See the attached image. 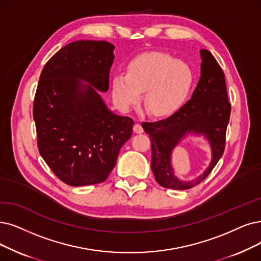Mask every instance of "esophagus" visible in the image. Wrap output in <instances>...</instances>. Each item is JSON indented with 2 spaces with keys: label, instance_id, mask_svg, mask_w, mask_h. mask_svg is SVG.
<instances>
[{
  "label": "esophagus",
  "instance_id": "obj_1",
  "mask_svg": "<svg viewBox=\"0 0 261 261\" xmlns=\"http://www.w3.org/2000/svg\"><path fill=\"white\" fill-rule=\"evenodd\" d=\"M134 132L136 133V134H142L143 133V128L141 126V124H139V123L135 124L134 125Z\"/></svg>",
  "mask_w": 261,
  "mask_h": 261
}]
</instances>
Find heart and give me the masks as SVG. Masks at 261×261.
I'll use <instances>...</instances> for the list:
<instances>
[{
  "instance_id": "b5f03b06",
  "label": "heart",
  "mask_w": 261,
  "mask_h": 261,
  "mask_svg": "<svg viewBox=\"0 0 261 261\" xmlns=\"http://www.w3.org/2000/svg\"><path fill=\"white\" fill-rule=\"evenodd\" d=\"M194 80V70L186 62L162 51L145 52L129 62L127 75L113 77L112 94L127 110L137 105L145 91L148 110L156 117H169L183 106Z\"/></svg>"
}]
</instances>
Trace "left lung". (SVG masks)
<instances>
[{"label":"left lung","mask_w":261,"mask_h":261,"mask_svg":"<svg viewBox=\"0 0 261 261\" xmlns=\"http://www.w3.org/2000/svg\"><path fill=\"white\" fill-rule=\"evenodd\" d=\"M201 76L192 98L165 120L143 122L150 135L151 168L158 183L171 190H189L202 182L211 173L225 150L226 130L231 105L228 101L225 75L210 51L200 50ZM204 134L213 149V161L208 169L196 180L183 182L175 178L170 164L171 152L187 133Z\"/></svg>","instance_id":"left-lung-1"}]
</instances>
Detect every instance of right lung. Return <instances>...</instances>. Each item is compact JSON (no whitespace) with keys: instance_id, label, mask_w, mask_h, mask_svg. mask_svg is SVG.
Listing matches in <instances>:
<instances>
[{"instance_id":"add662e5","label":"right lung","mask_w":261,"mask_h":261,"mask_svg":"<svg viewBox=\"0 0 261 261\" xmlns=\"http://www.w3.org/2000/svg\"><path fill=\"white\" fill-rule=\"evenodd\" d=\"M113 49L103 40L72 41L41 70L33 103L38 151L70 186L105 181L132 136L133 119L108 110L97 91L109 89Z\"/></svg>"}]
</instances>
